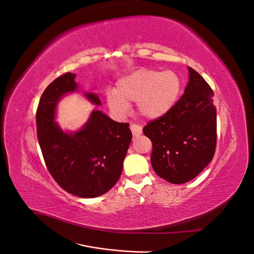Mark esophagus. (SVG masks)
<instances>
[{
    "instance_id": "obj_1",
    "label": "esophagus",
    "mask_w": 254,
    "mask_h": 254,
    "mask_svg": "<svg viewBox=\"0 0 254 254\" xmlns=\"http://www.w3.org/2000/svg\"><path fill=\"white\" fill-rule=\"evenodd\" d=\"M130 130H131L133 136H139L142 134V127L140 125L131 124L130 125Z\"/></svg>"
}]
</instances>
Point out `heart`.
I'll return each mask as SVG.
<instances>
[{"label": "heart", "mask_w": 254, "mask_h": 254, "mask_svg": "<svg viewBox=\"0 0 254 254\" xmlns=\"http://www.w3.org/2000/svg\"><path fill=\"white\" fill-rule=\"evenodd\" d=\"M181 79L174 71L140 68L129 73L107 94V105L115 114H124L130 103L146 119H158L170 111L181 92Z\"/></svg>", "instance_id": "obj_1"}]
</instances>
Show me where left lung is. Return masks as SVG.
<instances>
[{
    "label": "left lung",
    "mask_w": 254,
    "mask_h": 254,
    "mask_svg": "<svg viewBox=\"0 0 254 254\" xmlns=\"http://www.w3.org/2000/svg\"><path fill=\"white\" fill-rule=\"evenodd\" d=\"M189 73L190 81L179 101L143 128L152 143L153 171L174 184L194 179L211 162L216 148L214 92L194 68L189 67Z\"/></svg>",
    "instance_id": "obj_1"
}]
</instances>
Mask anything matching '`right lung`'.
Segmentation results:
<instances>
[{"label":"right lung","mask_w":254,"mask_h":254,"mask_svg":"<svg viewBox=\"0 0 254 254\" xmlns=\"http://www.w3.org/2000/svg\"><path fill=\"white\" fill-rule=\"evenodd\" d=\"M75 74L59 76L41 95L36 113L37 134L44 162L52 177L67 193L94 198L107 193L120 179L131 142L128 123H118L94 110L80 130L64 132L55 119L59 99L77 90ZM95 105L101 99L86 93Z\"/></svg>","instance_id":"right-lung-1"}]
</instances>
